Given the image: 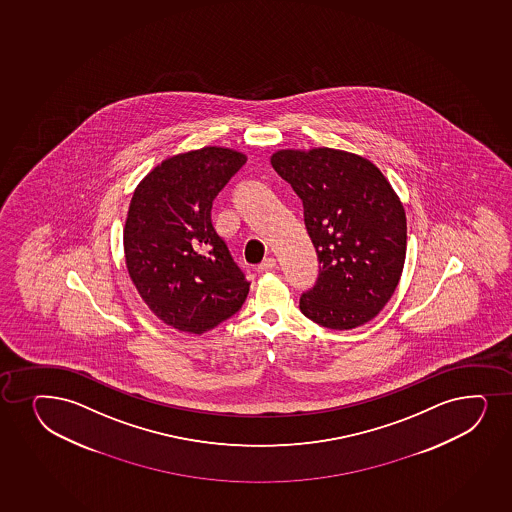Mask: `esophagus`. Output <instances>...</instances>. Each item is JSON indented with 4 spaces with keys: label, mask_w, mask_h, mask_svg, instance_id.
Returning <instances> with one entry per match:
<instances>
[{
    "label": "esophagus",
    "mask_w": 512,
    "mask_h": 512,
    "mask_svg": "<svg viewBox=\"0 0 512 512\" xmlns=\"http://www.w3.org/2000/svg\"><path fill=\"white\" fill-rule=\"evenodd\" d=\"M275 266H277V259L266 258L261 265L256 266V271H258V273H268V271L273 270Z\"/></svg>",
    "instance_id": "esophagus-1"
}]
</instances>
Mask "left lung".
Segmentation results:
<instances>
[{
  "mask_svg": "<svg viewBox=\"0 0 512 512\" xmlns=\"http://www.w3.org/2000/svg\"><path fill=\"white\" fill-rule=\"evenodd\" d=\"M270 160L304 203V222L321 263L318 283L300 297V311L340 331L369 323L388 304L405 266L400 196L357 153L283 148Z\"/></svg>",
  "mask_w": 512,
  "mask_h": 512,
  "instance_id": "1",
  "label": "left lung"
}]
</instances>
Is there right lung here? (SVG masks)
Listing matches in <instances>:
<instances>
[{
	"instance_id": "right-lung-1",
	"label": "right lung",
	"mask_w": 512,
	"mask_h": 512,
	"mask_svg": "<svg viewBox=\"0 0 512 512\" xmlns=\"http://www.w3.org/2000/svg\"><path fill=\"white\" fill-rule=\"evenodd\" d=\"M246 153L203 147L155 165L136 186L123 230L131 282L167 326L203 335L241 309L249 285L212 225V201Z\"/></svg>"
}]
</instances>
